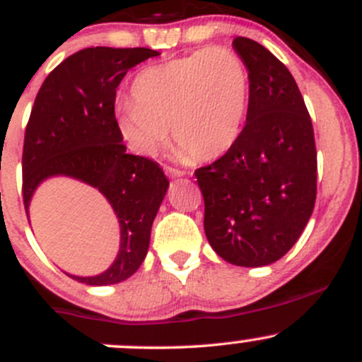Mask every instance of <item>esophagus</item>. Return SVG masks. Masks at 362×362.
<instances>
[{
	"label": "esophagus",
	"instance_id": "obj_1",
	"mask_svg": "<svg viewBox=\"0 0 362 362\" xmlns=\"http://www.w3.org/2000/svg\"><path fill=\"white\" fill-rule=\"evenodd\" d=\"M167 173H168V177H172V178L184 177V172H182V170H177V168H172V167H167Z\"/></svg>",
	"mask_w": 362,
	"mask_h": 362
}]
</instances>
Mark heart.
I'll use <instances>...</instances> for the list:
<instances>
[{
  "instance_id": "1",
  "label": "heart",
  "mask_w": 362,
  "mask_h": 362,
  "mask_svg": "<svg viewBox=\"0 0 362 362\" xmlns=\"http://www.w3.org/2000/svg\"><path fill=\"white\" fill-rule=\"evenodd\" d=\"M250 73L231 49H201L144 68L115 126L132 153L153 158L172 129L180 160L209 161L242 138L250 107Z\"/></svg>"
}]
</instances>
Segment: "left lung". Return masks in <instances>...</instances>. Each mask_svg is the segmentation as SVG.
Segmentation results:
<instances>
[{
  "mask_svg": "<svg viewBox=\"0 0 362 362\" xmlns=\"http://www.w3.org/2000/svg\"><path fill=\"white\" fill-rule=\"evenodd\" d=\"M233 49L250 73L247 124L238 143L195 177L214 252L240 267H264L291 250L313 213L317 148L289 69L247 37Z\"/></svg>",
  "mask_w": 362,
  "mask_h": 362,
  "instance_id": "left-lung-1",
  "label": "left lung"
}]
</instances>
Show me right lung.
<instances>
[{
  "label": "right lung",
  "instance_id": "add662e5",
  "mask_svg": "<svg viewBox=\"0 0 362 362\" xmlns=\"http://www.w3.org/2000/svg\"><path fill=\"white\" fill-rule=\"evenodd\" d=\"M160 52L146 47H88L45 78L30 112L22 156L23 204L52 177L76 178L110 202L119 219L114 264L98 276H71L88 286L126 281L143 264L151 226L168 190L163 170L129 155L115 126V90L131 68Z\"/></svg>",
  "mask_w": 362,
  "mask_h": 362
}]
</instances>
